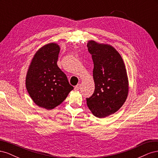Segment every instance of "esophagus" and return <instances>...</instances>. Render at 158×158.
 Instances as JSON below:
<instances>
[{
	"label": "esophagus",
	"mask_w": 158,
	"mask_h": 158,
	"mask_svg": "<svg viewBox=\"0 0 158 158\" xmlns=\"http://www.w3.org/2000/svg\"><path fill=\"white\" fill-rule=\"evenodd\" d=\"M80 88H81V85H80V84H78L76 85V86L74 87V89H75V90H78Z\"/></svg>",
	"instance_id": "obj_1"
}]
</instances>
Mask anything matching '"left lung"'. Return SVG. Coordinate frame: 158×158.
<instances>
[{"label":"left lung","instance_id":"obj_1","mask_svg":"<svg viewBox=\"0 0 158 158\" xmlns=\"http://www.w3.org/2000/svg\"><path fill=\"white\" fill-rule=\"evenodd\" d=\"M88 51L94 62L95 91L86 99L94 116L104 118L117 112L128 94V79L125 63L119 52L109 44L89 40Z\"/></svg>","mask_w":158,"mask_h":158}]
</instances>
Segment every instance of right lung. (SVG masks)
<instances>
[{"instance_id": "1", "label": "right lung", "mask_w": 158, "mask_h": 158, "mask_svg": "<svg viewBox=\"0 0 158 158\" xmlns=\"http://www.w3.org/2000/svg\"><path fill=\"white\" fill-rule=\"evenodd\" d=\"M60 46L49 43L33 55L26 77V86L33 102L47 110L59 106L74 89L57 66Z\"/></svg>"}]
</instances>
